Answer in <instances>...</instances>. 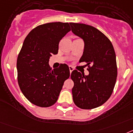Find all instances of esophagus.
Wrapping results in <instances>:
<instances>
[{"mask_svg":"<svg viewBox=\"0 0 133 133\" xmlns=\"http://www.w3.org/2000/svg\"><path fill=\"white\" fill-rule=\"evenodd\" d=\"M69 69H70V74H71V72H72V71H73V70H74V68H73V67H71V66H69Z\"/></svg>","mask_w":133,"mask_h":133,"instance_id":"esophagus-1","label":"esophagus"}]
</instances>
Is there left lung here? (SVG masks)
I'll return each instance as SVG.
<instances>
[{"label":"left lung","instance_id":"8db88e82","mask_svg":"<svg viewBox=\"0 0 133 133\" xmlns=\"http://www.w3.org/2000/svg\"><path fill=\"white\" fill-rule=\"evenodd\" d=\"M70 25L74 34L84 40L79 62L87 63L89 71L88 76L77 70L71 72L74 102L82 109L97 108L108 100L115 88L117 77L115 49L108 38L94 26L74 23Z\"/></svg>","mask_w":133,"mask_h":133}]
</instances>
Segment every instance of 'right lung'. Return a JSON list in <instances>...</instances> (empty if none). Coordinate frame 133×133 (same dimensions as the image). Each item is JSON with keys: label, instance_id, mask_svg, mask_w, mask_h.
<instances>
[{"label": "right lung", "instance_id": "1", "mask_svg": "<svg viewBox=\"0 0 133 133\" xmlns=\"http://www.w3.org/2000/svg\"><path fill=\"white\" fill-rule=\"evenodd\" d=\"M70 31L68 23H49L34 28L25 38L17 57V79L23 95L33 104L54 105L70 78L68 65L51 70L49 61L58 53L60 40Z\"/></svg>", "mask_w": 133, "mask_h": 133}]
</instances>
